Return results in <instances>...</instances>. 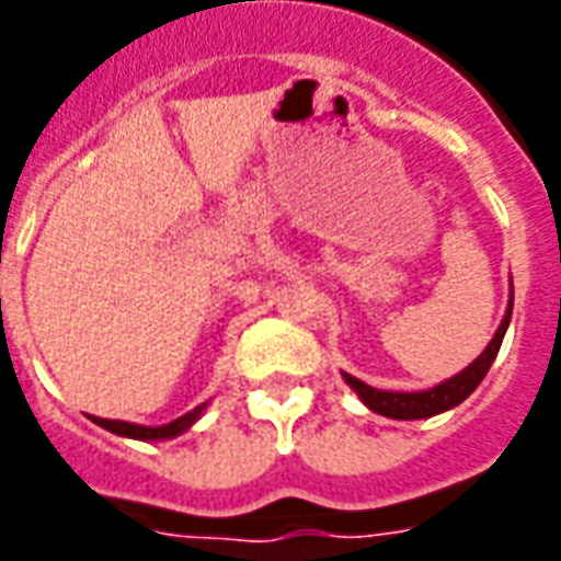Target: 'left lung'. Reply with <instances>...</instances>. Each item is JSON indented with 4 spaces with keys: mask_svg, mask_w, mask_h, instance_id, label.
<instances>
[{
    "mask_svg": "<svg viewBox=\"0 0 561 561\" xmlns=\"http://www.w3.org/2000/svg\"><path fill=\"white\" fill-rule=\"evenodd\" d=\"M511 309H514V285H511V300H507L505 318H502V324L495 330V336L490 340V345H486L462 373L445 378V381L435 385V388L378 390L369 388L360 378L348 376V373H342V378H345V385L364 400V405L369 412L385 414V417H393V421H423V417H433V414L450 412V409H457L462 400H469L471 393H474V388L483 381V376L490 373L495 354L502 348V340H505L507 324H511Z\"/></svg>",
    "mask_w": 561,
    "mask_h": 561,
    "instance_id": "left-lung-1",
    "label": "left lung"
}]
</instances>
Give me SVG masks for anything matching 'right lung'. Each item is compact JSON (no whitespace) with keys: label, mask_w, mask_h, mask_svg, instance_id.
<instances>
[{"label":"right lung","mask_w":561,"mask_h":561,"mask_svg":"<svg viewBox=\"0 0 561 561\" xmlns=\"http://www.w3.org/2000/svg\"><path fill=\"white\" fill-rule=\"evenodd\" d=\"M207 409V402L204 405H197L183 417H176L171 423H161V426H140V423H128V421H107V417H92V421L104 426L107 433L123 435V438H138V442H164V438H176V435H183L185 430H192V423H197V417L204 414Z\"/></svg>","instance_id":"obj_1"}]
</instances>
